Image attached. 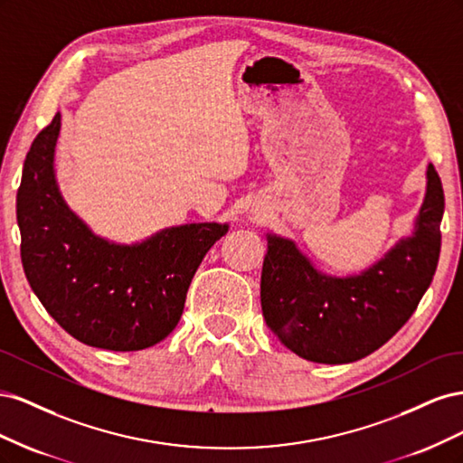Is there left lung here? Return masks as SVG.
<instances>
[{
	"instance_id": "obj_1",
	"label": "left lung",
	"mask_w": 463,
	"mask_h": 463,
	"mask_svg": "<svg viewBox=\"0 0 463 463\" xmlns=\"http://www.w3.org/2000/svg\"><path fill=\"white\" fill-rule=\"evenodd\" d=\"M444 191L427 165V191L411 237H403L367 270L328 276L288 237L266 233L260 305L266 325L293 354L340 365L384 345L417 309L440 255Z\"/></svg>"
}]
</instances>
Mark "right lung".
Masks as SVG:
<instances>
[{"mask_svg":"<svg viewBox=\"0 0 463 463\" xmlns=\"http://www.w3.org/2000/svg\"><path fill=\"white\" fill-rule=\"evenodd\" d=\"M61 116L31 145L17 191L21 260L44 309L75 340L111 352L162 342L181 318L191 279L228 223L165 228L133 245L98 237L61 197L53 170Z\"/></svg>","mask_w":463,"mask_h":463,"instance_id":"right-lung-1","label":"right lung"}]
</instances>
